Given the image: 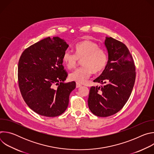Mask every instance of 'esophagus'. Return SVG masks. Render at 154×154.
Here are the masks:
<instances>
[{
  "label": "esophagus",
  "mask_w": 154,
  "mask_h": 154,
  "mask_svg": "<svg viewBox=\"0 0 154 154\" xmlns=\"http://www.w3.org/2000/svg\"><path fill=\"white\" fill-rule=\"evenodd\" d=\"M82 86V85L79 83H76V88H79L81 87Z\"/></svg>",
  "instance_id": "1"
}]
</instances>
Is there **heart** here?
<instances>
[{
  "label": "heart",
  "instance_id": "obj_1",
  "mask_svg": "<svg viewBox=\"0 0 154 154\" xmlns=\"http://www.w3.org/2000/svg\"><path fill=\"white\" fill-rule=\"evenodd\" d=\"M75 54L66 50L62 57V61L68 69L74 68L82 59V66L76 69L69 74V79L77 83H84L93 72L102 71L107 64L108 56L106 52L99 48L97 44L91 40H85L77 44Z\"/></svg>",
  "mask_w": 154,
  "mask_h": 154
}]
</instances>
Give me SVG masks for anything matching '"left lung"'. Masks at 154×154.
Masks as SVG:
<instances>
[{"label": "left lung", "instance_id": "1", "mask_svg": "<svg viewBox=\"0 0 154 154\" xmlns=\"http://www.w3.org/2000/svg\"><path fill=\"white\" fill-rule=\"evenodd\" d=\"M105 45L108 63L94 80L100 86L91 87L88 99L91 112L99 117L112 116L121 110L130 97L136 78L134 58L124 44L109 37Z\"/></svg>", "mask_w": 154, "mask_h": 154}]
</instances>
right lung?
<instances>
[{
    "label": "right lung",
    "instance_id": "right-lung-1",
    "mask_svg": "<svg viewBox=\"0 0 154 154\" xmlns=\"http://www.w3.org/2000/svg\"><path fill=\"white\" fill-rule=\"evenodd\" d=\"M68 48L63 39L48 37L26 49L20 57L19 90L27 105L39 115L58 116L68 106L75 82H64L68 72L62 64V57Z\"/></svg>",
    "mask_w": 154,
    "mask_h": 154
}]
</instances>
